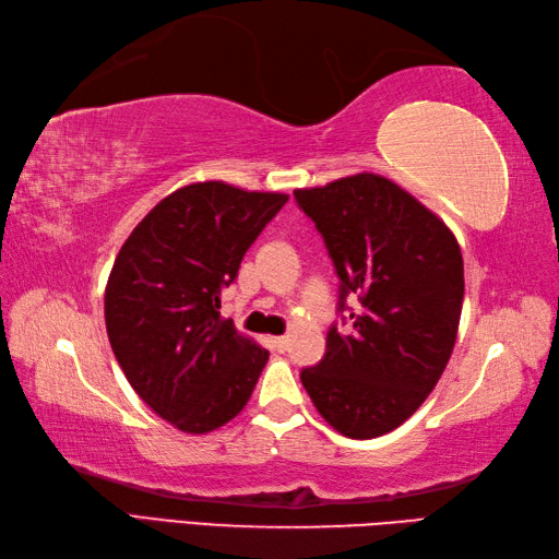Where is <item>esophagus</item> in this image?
Masks as SVG:
<instances>
[{
  "label": "esophagus",
  "instance_id": "obj_1",
  "mask_svg": "<svg viewBox=\"0 0 559 559\" xmlns=\"http://www.w3.org/2000/svg\"><path fill=\"white\" fill-rule=\"evenodd\" d=\"M269 344H271L273 352H286V348H288V336H273Z\"/></svg>",
  "mask_w": 559,
  "mask_h": 559
}]
</instances>
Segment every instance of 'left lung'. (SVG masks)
<instances>
[{
  "mask_svg": "<svg viewBox=\"0 0 559 559\" xmlns=\"http://www.w3.org/2000/svg\"><path fill=\"white\" fill-rule=\"evenodd\" d=\"M338 276L346 330L326 332L320 364L300 380L317 412L348 439L407 421L453 354L463 310V254L439 215L395 181L354 174L293 191ZM356 294L361 308H345Z\"/></svg>",
  "mask_w": 559,
  "mask_h": 559,
  "instance_id": "1",
  "label": "left lung"
}]
</instances>
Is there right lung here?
<instances>
[{
	"label": "right lung",
	"mask_w": 559,
	"mask_h": 559,
	"mask_svg": "<svg viewBox=\"0 0 559 559\" xmlns=\"http://www.w3.org/2000/svg\"><path fill=\"white\" fill-rule=\"evenodd\" d=\"M286 201L225 181L189 183L118 251L104 295L108 342L142 402L179 431L235 419L266 366V348L221 317V295Z\"/></svg>",
	"instance_id": "1"
}]
</instances>
